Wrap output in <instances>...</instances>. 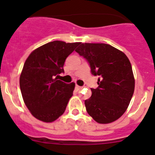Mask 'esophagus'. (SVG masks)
I'll use <instances>...</instances> for the list:
<instances>
[{
	"instance_id": "obj_1",
	"label": "esophagus",
	"mask_w": 155,
	"mask_h": 155,
	"mask_svg": "<svg viewBox=\"0 0 155 155\" xmlns=\"http://www.w3.org/2000/svg\"><path fill=\"white\" fill-rule=\"evenodd\" d=\"M75 88H76V90H78V91H79V90L81 89L82 87H81V86H78V85H76V87H75Z\"/></svg>"
}]
</instances>
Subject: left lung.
<instances>
[{
    "instance_id": "obj_1",
    "label": "left lung",
    "mask_w": 155,
    "mask_h": 155,
    "mask_svg": "<svg viewBox=\"0 0 155 155\" xmlns=\"http://www.w3.org/2000/svg\"><path fill=\"white\" fill-rule=\"evenodd\" d=\"M75 51L88 61L91 73L100 77L98 87L91 88V96L84 101L87 113L98 124L116 121L128 108L135 87L128 57L105 43H82Z\"/></svg>"
}]
</instances>
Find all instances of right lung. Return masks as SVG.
<instances>
[{
  "label": "right lung",
  "mask_w": 155,
  "mask_h": 155,
  "mask_svg": "<svg viewBox=\"0 0 155 155\" xmlns=\"http://www.w3.org/2000/svg\"><path fill=\"white\" fill-rule=\"evenodd\" d=\"M81 42L53 41L39 46L26 59L19 84L23 100L32 116L52 123L64 114L73 95L75 83L58 80L66 58Z\"/></svg>",
  "instance_id": "obj_1"
}]
</instances>
